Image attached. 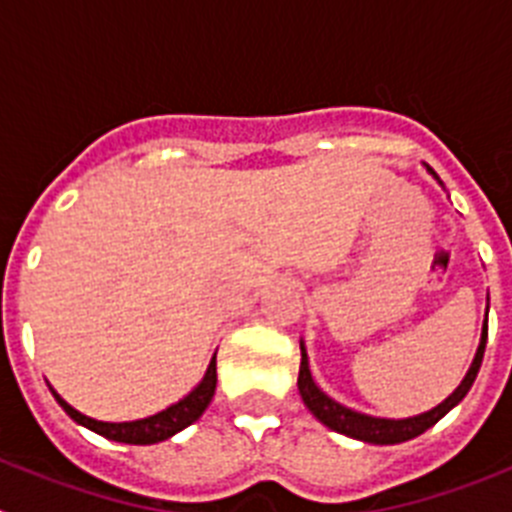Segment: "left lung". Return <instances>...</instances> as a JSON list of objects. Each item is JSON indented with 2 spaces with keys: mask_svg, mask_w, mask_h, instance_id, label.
Listing matches in <instances>:
<instances>
[{
  "mask_svg": "<svg viewBox=\"0 0 512 512\" xmlns=\"http://www.w3.org/2000/svg\"><path fill=\"white\" fill-rule=\"evenodd\" d=\"M425 169L431 171L433 179L443 187V182L436 176V171H433L431 166H425ZM487 300H490V297H487ZM487 312H490V305H487ZM487 312H485L482 336H479V346H477V354H474L472 359V366L467 369V374H464L459 387H456L446 400L438 402L433 410H425V413L413 415V418H377V415H366L354 408H346V405H341V402L333 400L330 395H325L318 384H315V379H312V372H310V361H307L305 341H300L302 361H300V377H297V390H300L302 402H305L307 410H310L320 423L328 425L330 431L343 433V436L356 438V441L374 443V446H392V443L410 441V438L428 431L431 425H436L443 415L449 413L451 408H456V405L467 397V392L472 390V384L474 379H477V372H479V366H482V356H485V346H487Z\"/></svg>",
  "mask_w": 512,
  "mask_h": 512,
  "instance_id": "left-lung-1",
  "label": "left lung"
}]
</instances>
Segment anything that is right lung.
I'll return each mask as SVG.
<instances>
[{
    "instance_id": "add662e5",
    "label": "right lung",
    "mask_w": 512,
    "mask_h": 512,
    "mask_svg": "<svg viewBox=\"0 0 512 512\" xmlns=\"http://www.w3.org/2000/svg\"><path fill=\"white\" fill-rule=\"evenodd\" d=\"M215 387H217V351L212 354L210 364H207L205 377L200 379V384H197L189 395H184L182 400L169 405V408L161 410V413L148 415V418H140V420H125V423L94 420L89 418V415L79 413L76 408H71L69 402L63 400L53 387L51 392L53 397H56L58 405L66 410V415H69L71 420H76L79 425H84V428H89V431L99 433V436L110 438V441H117V443L151 446V443L166 441V438L176 436V433L184 431L187 425H192L194 420L200 418V415L207 410V405H210L212 395H215Z\"/></svg>"
}]
</instances>
